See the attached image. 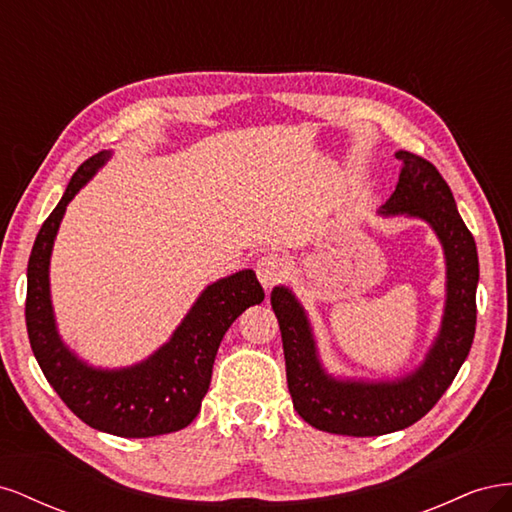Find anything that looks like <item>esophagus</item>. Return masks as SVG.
I'll return each instance as SVG.
<instances>
[{"label":"esophagus","mask_w":512,"mask_h":512,"mask_svg":"<svg viewBox=\"0 0 512 512\" xmlns=\"http://www.w3.org/2000/svg\"><path fill=\"white\" fill-rule=\"evenodd\" d=\"M256 275L258 282L265 290H271L277 282L284 280L286 275V260L277 254H265L256 262Z\"/></svg>","instance_id":"obj_1"}]
</instances>
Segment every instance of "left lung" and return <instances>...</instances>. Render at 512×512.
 <instances>
[{"label":"left lung","instance_id":"1","mask_svg":"<svg viewBox=\"0 0 512 512\" xmlns=\"http://www.w3.org/2000/svg\"><path fill=\"white\" fill-rule=\"evenodd\" d=\"M395 158L401 162L397 188L378 215L425 222L444 254L442 318L423 361L395 378L337 376L324 365L312 318L294 290L280 284L271 292L292 406L305 423L339 436H384L423 418L468 359L476 331L478 254L453 192L427 160L408 151Z\"/></svg>","mask_w":512,"mask_h":512}]
</instances>
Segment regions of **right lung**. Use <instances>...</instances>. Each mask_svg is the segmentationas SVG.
I'll use <instances>...</instances> for the list:
<instances>
[{
    "mask_svg": "<svg viewBox=\"0 0 512 512\" xmlns=\"http://www.w3.org/2000/svg\"><path fill=\"white\" fill-rule=\"evenodd\" d=\"M106 149L72 175L42 224L27 265L25 322L29 344L49 384L83 423L121 438H151L188 427L209 391L213 361L226 331L247 307L265 299L252 269L211 282L166 342L143 361L96 367L81 359L59 333L51 299V256L72 198L111 160Z\"/></svg>",
    "mask_w": 512,
    "mask_h": 512,
    "instance_id": "add662e5",
    "label": "right lung"
}]
</instances>
